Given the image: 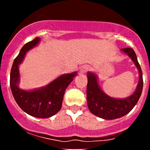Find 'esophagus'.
Listing matches in <instances>:
<instances>
[{
  "mask_svg": "<svg viewBox=\"0 0 150 150\" xmlns=\"http://www.w3.org/2000/svg\"><path fill=\"white\" fill-rule=\"evenodd\" d=\"M89 66L88 65H83L82 66L81 68H80V71H79V72H80V74H85V73H86L87 71L89 70Z\"/></svg>",
  "mask_w": 150,
  "mask_h": 150,
  "instance_id": "1",
  "label": "esophagus"
}]
</instances>
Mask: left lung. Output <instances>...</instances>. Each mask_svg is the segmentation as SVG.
I'll list each match as a JSON object with an SVG mask.
<instances>
[{
  "label": "left lung",
  "mask_w": 150,
  "mask_h": 150,
  "mask_svg": "<svg viewBox=\"0 0 150 150\" xmlns=\"http://www.w3.org/2000/svg\"><path fill=\"white\" fill-rule=\"evenodd\" d=\"M121 51L132 59L139 73L138 83L132 95L124 98H112L101 89L97 74L94 72L87 73L86 95L88 109L92 114L104 120H116L128 114L136 105L142 93L144 85L142 71L134 51L132 48L122 49Z\"/></svg>",
  "instance_id": "obj_1"
}]
</instances>
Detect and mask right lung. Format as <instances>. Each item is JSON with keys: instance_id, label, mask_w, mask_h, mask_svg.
Segmentation results:
<instances>
[{"instance_id": "add662e5", "label": "right lung", "mask_w": 150, "mask_h": 150, "mask_svg": "<svg viewBox=\"0 0 150 150\" xmlns=\"http://www.w3.org/2000/svg\"><path fill=\"white\" fill-rule=\"evenodd\" d=\"M40 38H36L23 46L13 62L10 72V88L14 99L21 109L28 115L37 118H50L62 108L66 88L77 73L62 74L45 86L30 90L18 87L20 82L19 65L29 50L39 44Z\"/></svg>"}]
</instances>
